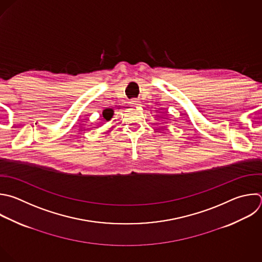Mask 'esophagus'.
I'll return each instance as SVG.
<instances>
[{
  "label": "esophagus",
  "mask_w": 262,
  "mask_h": 262,
  "mask_svg": "<svg viewBox=\"0 0 262 262\" xmlns=\"http://www.w3.org/2000/svg\"><path fill=\"white\" fill-rule=\"evenodd\" d=\"M129 104H130L133 107H137V106H139V105H140V102H139L138 100L134 99V100H132V101L129 102Z\"/></svg>",
  "instance_id": "1"
}]
</instances>
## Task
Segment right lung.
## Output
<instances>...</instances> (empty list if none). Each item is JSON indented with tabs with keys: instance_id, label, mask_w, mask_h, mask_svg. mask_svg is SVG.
Wrapping results in <instances>:
<instances>
[{
	"instance_id": "right-lung-1",
	"label": "right lung",
	"mask_w": 262,
	"mask_h": 262,
	"mask_svg": "<svg viewBox=\"0 0 262 262\" xmlns=\"http://www.w3.org/2000/svg\"><path fill=\"white\" fill-rule=\"evenodd\" d=\"M113 114H114V112H113V110L112 109H105L104 111H103V117L107 120V121H109L111 118H112V116H113Z\"/></svg>"
}]
</instances>
